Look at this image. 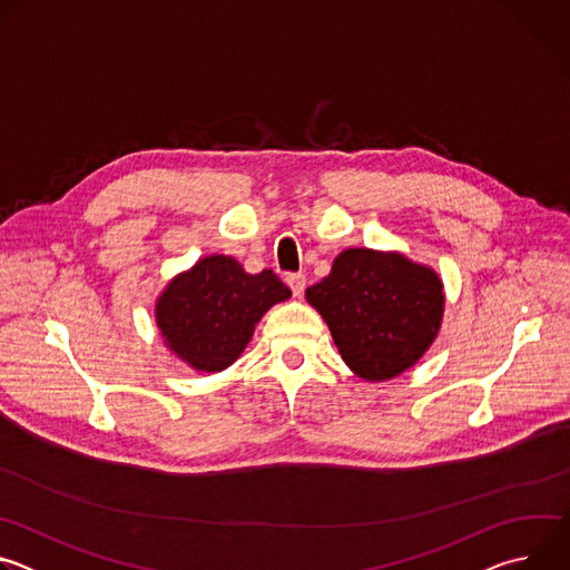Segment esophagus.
I'll return each mask as SVG.
<instances>
[{
    "instance_id": "obj_1",
    "label": "esophagus",
    "mask_w": 570,
    "mask_h": 570,
    "mask_svg": "<svg viewBox=\"0 0 570 570\" xmlns=\"http://www.w3.org/2000/svg\"><path fill=\"white\" fill-rule=\"evenodd\" d=\"M286 284L291 286L293 295H299L304 291V284H306V277L302 273H288L286 275Z\"/></svg>"
}]
</instances>
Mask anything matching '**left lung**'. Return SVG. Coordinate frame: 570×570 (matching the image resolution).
<instances>
[{"label":"left lung","instance_id":"8db88e82","mask_svg":"<svg viewBox=\"0 0 570 570\" xmlns=\"http://www.w3.org/2000/svg\"><path fill=\"white\" fill-rule=\"evenodd\" d=\"M306 299L330 324L343 361L367 381L409 370L433 343L444 306L431 268L363 248L338 255Z\"/></svg>","mask_w":570,"mask_h":570}]
</instances>
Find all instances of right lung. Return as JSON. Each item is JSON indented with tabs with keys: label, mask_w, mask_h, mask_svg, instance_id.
<instances>
[{
	"label": "right lung",
	"mask_w": 570,
	"mask_h": 570,
	"mask_svg": "<svg viewBox=\"0 0 570 570\" xmlns=\"http://www.w3.org/2000/svg\"><path fill=\"white\" fill-rule=\"evenodd\" d=\"M291 295L273 271L248 275L232 257H207L176 277L157 302V327L169 347L196 370L232 365L255 324Z\"/></svg>",
	"instance_id": "add662e5"
}]
</instances>
